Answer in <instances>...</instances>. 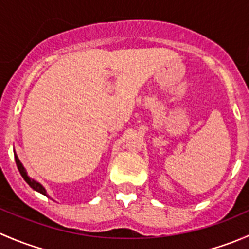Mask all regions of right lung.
<instances>
[{"label": "right lung", "instance_id": "obj_1", "mask_svg": "<svg viewBox=\"0 0 249 249\" xmlns=\"http://www.w3.org/2000/svg\"><path fill=\"white\" fill-rule=\"evenodd\" d=\"M14 158H16V162H17L18 170H19L20 175L22 176V178H24V179H25V182H26L27 184H29L30 187H31L34 190H36V192L41 193V194H43V195H46V196H48V194H47V192H46V188H44L43 185L41 184V183H38V182H37V180L32 179V178L29 177V175H27L26 170H25V167L22 166V164H21V162H20L19 158H18L16 150H14Z\"/></svg>", "mask_w": 249, "mask_h": 249}]
</instances>
